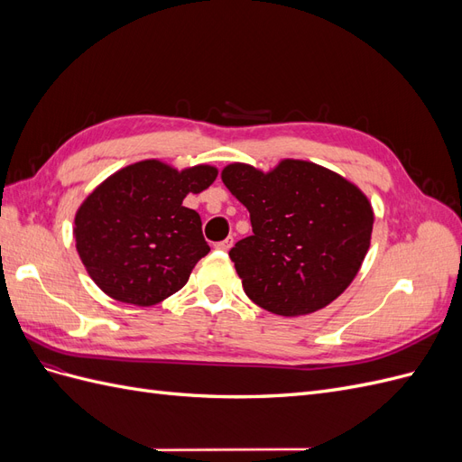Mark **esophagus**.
Instances as JSON below:
<instances>
[{"label":"esophagus","mask_w":462,"mask_h":462,"mask_svg":"<svg viewBox=\"0 0 462 462\" xmlns=\"http://www.w3.org/2000/svg\"><path fill=\"white\" fill-rule=\"evenodd\" d=\"M231 246H233V239H231V236H227L226 241L216 243V248H217V250H223V253H227V250H229Z\"/></svg>","instance_id":"1"}]
</instances>
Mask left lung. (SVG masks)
Returning <instances> with one entry per match:
<instances>
[{
  "label": "left lung",
  "instance_id": "8db88e82",
  "mask_svg": "<svg viewBox=\"0 0 462 462\" xmlns=\"http://www.w3.org/2000/svg\"><path fill=\"white\" fill-rule=\"evenodd\" d=\"M221 180L250 214L253 235L229 258L260 309L312 314L351 285L374 226L372 204L351 180L302 160L279 162L270 173L231 163Z\"/></svg>",
  "mask_w": 462,
  "mask_h": 462
}]
</instances>
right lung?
<instances>
[{
  "mask_svg": "<svg viewBox=\"0 0 462 462\" xmlns=\"http://www.w3.org/2000/svg\"><path fill=\"white\" fill-rule=\"evenodd\" d=\"M216 177L212 165L177 171L144 160L96 187L75 216L77 253L94 283L134 306L158 304L185 287L209 246L200 216L183 200Z\"/></svg>",
  "mask_w": 462,
  "mask_h": 462,
  "instance_id": "1",
  "label": "right lung"
}]
</instances>
